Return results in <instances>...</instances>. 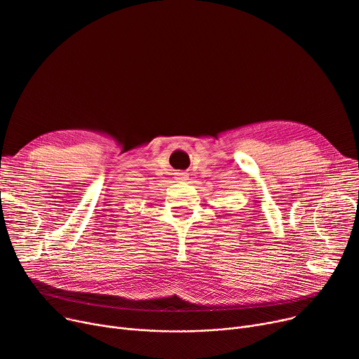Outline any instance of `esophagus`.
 Listing matches in <instances>:
<instances>
[{"instance_id": "34e87169", "label": "esophagus", "mask_w": 359, "mask_h": 359, "mask_svg": "<svg viewBox=\"0 0 359 359\" xmlns=\"http://www.w3.org/2000/svg\"><path fill=\"white\" fill-rule=\"evenodd\" d=\"M175 179H177V180H186L187 179V175L186 173H176V177Z\"/></svg>"}]
</instances>
